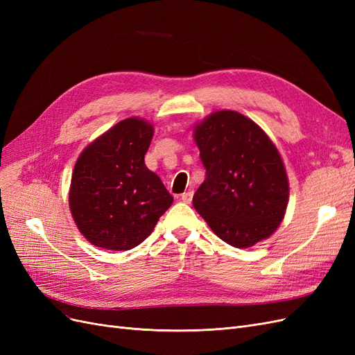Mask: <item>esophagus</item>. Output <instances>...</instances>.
I'll return each mask as SVG.
<instances>
[{
    "instance_id": "esophagus-1",
    "label": "esophagus",
    "mask_w": 355,
    "mask_h": 355,
    "mask_svg": "<svg viewBox=\"0 0 355 355\" xmlns=\"http://www.w3.org/2000/svg\"><path fill=\"white\" fill-rule=\"evenodd\" d=\"M192 196H194V191H187V192H184V194L180 196V200L184 201V202H187V204H189L192 201Z\"/></svg>"
}]
</instances>
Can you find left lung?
<instances>
[{"label": "left lung", "instance_id": "8db88e82", "mask_svg": "<svg viewBox=\"0 0 355 355\" xmlns=\"http://www.w3.org/2000/svg\"><path fill=\"white\" fill-rule=\"evenodd\" d=\"M206 179L192 198L220 240L250 247L283 220L288 182L277 148L259 125L235 111H219L196 127Z\"/></svg>", "mask_w": 355, "mask_h": 355}]
</instances>
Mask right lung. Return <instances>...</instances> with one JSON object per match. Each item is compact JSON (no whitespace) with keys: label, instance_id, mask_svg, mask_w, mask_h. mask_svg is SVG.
<instances>
[{"label":"right lung","instance_id":"1","mask_svg":"<svg viewBox=\"0 0 355 355\" xmlns=\"http://www.w3.org/2000/svg\"><path fill=\"white\" fill-rule=\"evenodd\" d=\"M154 128L127 118L84 149L75 164L69 206L92 244L130 250L153 232L173 197L145 166Z\"/></svg>","mask_w":355,"mask_h":355}]
</instances>
